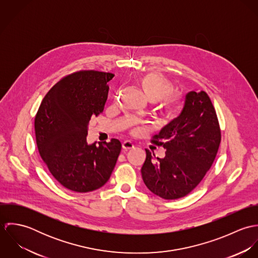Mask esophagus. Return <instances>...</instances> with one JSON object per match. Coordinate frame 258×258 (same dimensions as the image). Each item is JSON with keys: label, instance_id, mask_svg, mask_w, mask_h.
<instances>
[{"label": "esophagus", "instance_id": "esophagus-1", "mask_svg": "<svg viewBox=\"0 0 258 258\" xmlns=\"http://www.w3.org/2000/svg\"><path fill=\"white\" fill-rule=\"evenodd\" d=\"M122 148H123L125 151H127V150H130V149L134 148V144H133L131 141H125V142H123V144H122Z\"/></svg>", "mask_w": 258, "mask_h": 258}]
</instances>
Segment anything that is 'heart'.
I'll return each instance as SVG.
<instances>
[{"mask_svg":"<svg viewBox=\"0 0 258 258\" xmlns=\"http://www.w3.org/2000/svg\"><path fill=\"white\" fill-rule=\"evenodd\" d=\"M135 84L144 92L148 99L158 104V109L166 117H175L183 106V98L178 93H173L174 85L163 74L157 73L138 75ZM118 93L115 94L117 98Z\"/></svg>","mask_w":258,"mask_h":258,"instance_id":"heart-1","label":"heart"}]
</instances>
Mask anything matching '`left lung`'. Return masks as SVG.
Returning <instances> with one entry per match:
<instances>
[{"label":"left lung","mask_w":258,"mask_h":258,"mask_svg":"<svg viewBox=\"0 0 258 258\" xmlns=\"http://www.w3.org/2000/svg\"><path fill=\"white\" fill-rule=\"evenodd\" d=\"M221 139L218 116L207 92H188L180 116L151 140L166 149V156L156 158L146 149L141 169L146 186L165 200L186 196L212 167Z\"/></svg>","instance_id":"1"}]
</instances>
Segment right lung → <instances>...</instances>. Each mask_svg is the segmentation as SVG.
Returning <instances> with one entry per match:
<instances>
[{
	"label": "right lung",
	"mask_w": 258,
	"mask_h": 258,
	"mask_svg": "<svg viewBox=\"0 0 258 258\" xmlns=\"http://www.w3.org/2000/svg\"><path fill=\"white\" fill-rule=\"evenodd\" d=\"M114 74L79 71L61 78L42 99L35 118L39 155L54 179L76 192L107 183L121 151L117 139L88 145L89 120L103 112Z\"/></svg>",
	"instance_id": "obj_1"
}]
</instances>
